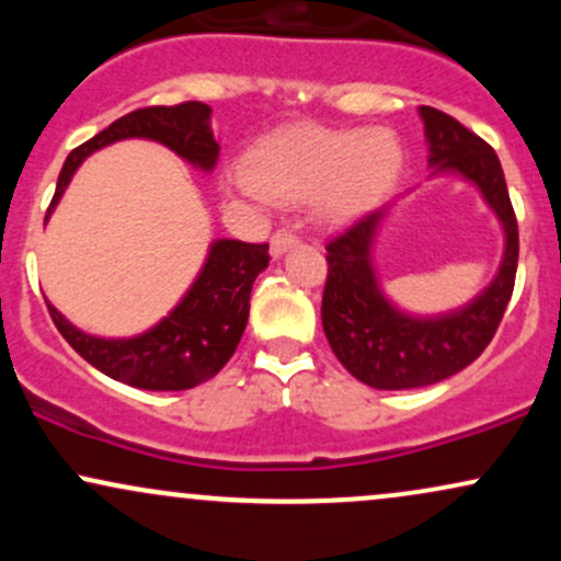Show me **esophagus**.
<instances>
[{
    "instance_id": "1",
    "label": "esophagus",
    "mask_w": 561,
    "mask_h": 561,
    "mask_svg": "<svg viewBox=\"0 0 561 561\" xmlns=\"http://www.w3.org/2000/svg\"><path fill=\"white\" fill-rule=\"evenodd\" d=\"M298 242H300L298 234H293V231H287V229H279L272 237V255H274V259H279V255H285L287 250L295 248Z\"/></svg>"
}]
</instances>
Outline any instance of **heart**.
<instances>
[{
	"mask_svg": "<svg viewBox=\"0 0 561 561\" xmlns=\"http://www.w3.org/2000/svg\"><path fill=\"white\" fill-rule=\"evenodd\" d=\"M401 171L403 145L390 128L300 124L261 139L234 182L272 203L317 197L327 221L351 224L390 195Z\"/></svg>",
	"mask_w": 561,
	"mask_h": 561,
	"instance_id": "heart-1",
	"label": "heart"
}]
</instances>
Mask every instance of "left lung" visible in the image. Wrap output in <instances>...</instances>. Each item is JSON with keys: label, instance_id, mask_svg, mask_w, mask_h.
Segmentation results:
<instances>
[{"label": "left lung", "instance_id": "left-lung-1", "mask_svg": "<svg viewBox=\"0 0 561 561\" xmlns=\"http://www.w3.org/2000/svg\"><path fill=\"white\" fill-rule=\"evenodd\" d=\"M427 137L430 176H459L474 184L504 229V259L493 282L465 306L433 317L403 311L385 295L375 268V242L396 203L353 224L327 244L321 324L334 356L377 390L427 388L454 377L485 351L499 330L517 274L519 234L499 156L488 141L443 111L420 107Z\"/></svg>", "mask_w": 561, "mask_h": 561}]
</instances>
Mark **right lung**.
<instances>
[{"label": "right lung", "instance_id": "add662e5", "mask_svg": "<svg viewBox=\"0 0 561 561\" xmlns=\"http://www.w3.org/2000/svg\"><path fill=\"white\" fill-rule=\"evenodd\" d=\"M124 139L158 141L205 173L216 169L221 150L205 102L141 107L113 121L105 131L70 152L57 179L47 221L83 160ZM266 266L268 244L214 240L195 282L171 308L169 317L134 337H96L70 324L49 300L47 308L70 347L102 375L139 390H190L216 377L237 351L248 327L253 282Z\"/></svg>", "mask_w": 561, "mask_h": 561}]
</instances>
